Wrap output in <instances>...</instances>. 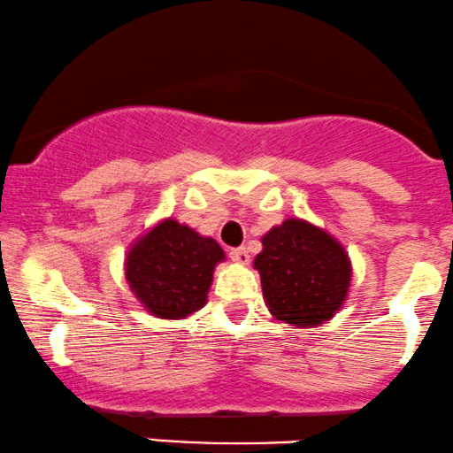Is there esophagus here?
Segmentation results:
<instances>
[{"instance_id": "1", "label": "esophagus", "mask_w": 453, "mask_h": 453, "mask_svg": "<svg viewBox=\"0 0 453 453\" xmlns=\"http://www.w3.org/2000/svg\"><path fill=\"white\" fill-rule=\"evenodd\" d=\"M231 260H235L239 265H248L250 263V254L246 248H233L231 250Z\"/></svg>"}]
</instances>
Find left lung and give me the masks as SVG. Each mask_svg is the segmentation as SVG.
<instances>
[{
  "label": "left lung",
  "mask_w": 453,
  "mask_h": 453,
  "mask_svg": "<svg viewBox=\"0 0 453 453\" xmlns=\"http://www.w3.org/2000/svg\"><path fill=\"white\" fill-rule=\"evenodd\" d=\"M254 258L271 316L295 328H313L342 310L352 281V260L324 228L288 218L263 239Z\"/></svg>",
  "instance_id": "obj_1"
}]
</instances>
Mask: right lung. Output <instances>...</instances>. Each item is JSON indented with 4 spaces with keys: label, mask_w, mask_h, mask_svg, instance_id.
I'll use <instances>...</instances> for the list:
<instances>
[{
    "label": "right lung",
    "mask_w": 453,
    "mask_h": 453,
    "mask_svg": "<svg viewBox=\"0 0 453 453\" xmlns=\"http://www.w3.org/2000/svg\"><path fill=\"white\" fill-rule=\"evenodd\" d=\"M222 260L225 250L216 239L165 218L133 242L125 278L150 316L182 320L207 303L214 269Z\"/></svg>",
    "instance_id": "obj_1"
}]
</instances>
